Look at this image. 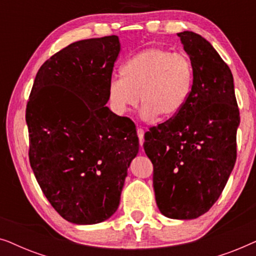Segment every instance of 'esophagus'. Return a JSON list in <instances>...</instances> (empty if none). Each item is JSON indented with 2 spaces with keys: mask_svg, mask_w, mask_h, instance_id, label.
<instances>
[{
  "mask_svg": "<svg viewBox=\"0 0 256 256\" xmlns=\"http://www.w3.org/2000/svg\"><path fill=\"white\" fill-rule=\"evenodd\" d=\"M138 141H140V144H143V142H144V129L142 128H138Z\"/></svg>",
  "mask_w": 256,
  "mask_h": 256,
  "instance_id": "obj_1",
  "label": "esophagus"
}]
</instances>
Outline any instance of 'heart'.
<instances>
[{
    "instance_id": "heart-1",
    "label": "heart",
    "mask_w": 256,
    "mask_h": 256,
    "mask_svg": "<svg viewBox=\"0 0 256 256\" xmlns=\"http://www.w3.org/2000/svg\"><path fill=\"white\" fill-rule=\"evenodd\" d=\"M194 82V65L186 54L163 48H146L124 62L121 78L108 85V100L118 114L140 102L146 120L176 118L188 104Z\"/></svg>"
}]
</instances>
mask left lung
Returning a JSON list of instances; mask_svg holds the SVG:
<instances>
[{"label":"left lung","instance_id":"1","mask_svg":"<svg viewBox=\"0 0 256 256\" xmlns=\"http://www.w3.org/2000/svg\"><path fill=\"white\" fill-rule=\"evenodd\" d=\"M194 65L184 110L144 135L154 166L160 211L171 219H196L218 200L236 160L240 124L232 72L200 34H178Z\"/></svg>","mask_w":256,"mask_h":256}]
</instances>
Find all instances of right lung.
<instances>
[{
    "mask_svg": "<svg viewBox=\"0 0 256 256\" xmlns=\"http://www.w3.org/2000/svg\"><path fill=\"white\" fill-rule=\"evenodd\" d=\"M118 36L70 44L38 70L26 104L29 160L56 211L78 225L116 211L132 160L134 122L106 107Z\"/></svg>",
    "mask_w": 256,
    "mask_h": 256,
    "instance_id": "right-lung-1",
    "label": "right lung"
}]
</instances>
